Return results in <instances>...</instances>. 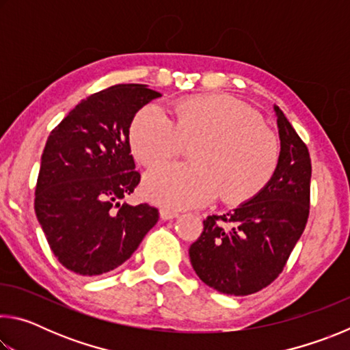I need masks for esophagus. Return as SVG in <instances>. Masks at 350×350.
Returning <instances> with one entry per match:
<instances>
[{"mask_svg":"<svg viewBox=\"0 0 350 350\" xmlns=\"http://www.w3.org/2000/svg\"><path fill=\"white\" fill-rule=\"evenodd\" d=\"M179 216V213L174 211V210H170V208H161V217L163 221H170V219H174Z\"/></svg>","mask_w":350,"mask_h":350,"instance_id":"34e87169","label":"esophagus"}]
</instances>
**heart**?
<instances>
[{
	"instance_id": "1",
	"label": "heart",
	"mask_w": 350,
	"mask_h": 350,
	"mask_svg": "<svg viewBox=\"0 0 350 350\" xmlns=\"http://www.w3.org/2000/svg\"><path fill=\"white\" fill-rule=\"evenodd\" d=\"M194 145L189 165H162L145 176L144 194L165 208L211 202L217 194L228 205L245 204L264 191L281 161L278 135L256 109L227 94L177 100L173 120L145 106L129 126L135 161L154 167L179 157Z\"/></svg>"
}]
</instances>
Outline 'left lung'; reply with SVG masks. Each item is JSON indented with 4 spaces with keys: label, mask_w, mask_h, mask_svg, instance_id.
Listing matches in <instances>:
<instances>
[{
    "label": "left lung",
    "mask_w": 350,
    "mask_h": 350,
    "mask_svg": "<svg viewBox=\"0 0 350 350\" xmlns=\"http://www.w3.org/2000/svg\"><path fill=\"white\" fill-rule=\"evenodd\" d=\"M281 161L256 198L227 215L208 216L189 247V260L206 286L245 296L270 286L286 267L310 213L309 148L275 106Z\"/></svg>",
    "instance_id": "1"
}]
</instances>
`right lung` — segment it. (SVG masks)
<instances>
[{
	"label": "right lung",
	"mask_w": 350,
	"mask_h": 350,
	"mask_svg": "<svg viewBox=\"0 0 350 350\" xmlns=\"http://www.w3.org/2000/svg\"><path fill=\"white\" fill-rule=\"evenodd\" d=\"M161 97L145 85H116L75 106L47 137L35 187V215L52 253L81 276L117 269L157 224L159 210L122 199L139 185L129 125Z\"/></svg>",
	"instance_id": "1"
}]
</instances>
